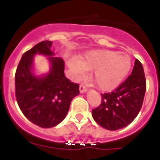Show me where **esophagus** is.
I'll use <instances>...</instances> for the list:
<instances>
[{"label": "esophagus", "instance_id": "34e87169", "mask_svg": "<svg viewBox=\"0 0 160 160\" xmlns=\"http://www.w3.org/2000/svg\"><path fill=\"white\" fill-rule=\"evenodd\" d=\"M86 91H87V88L85 87L84 85H80V92L81 93V94H83V93H85Z\"/></svg>", "mask_w": 160, "mask_h": 160}]
</instances>
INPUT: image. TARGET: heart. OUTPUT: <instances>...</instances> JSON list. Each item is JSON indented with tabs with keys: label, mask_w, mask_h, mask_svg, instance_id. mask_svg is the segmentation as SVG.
<instances>
[{
	"label": "heart",
	"mask_w": 160,
	"mask_h": 160,
	"mask_svg": "<svg viewBox=\"0 0 160 160\" xmlns=\"http://www.w3.org/2000/svg\"><path fill=\"white\" fill-rule=\"evenodd\" d=\"M75 79L84 77L87 70H92V77L101 90H114L126 78L131 69V59L128 55L109 50H94L80 55L77 60L67 62Z\"/></svg>",
	"instance_id": "1"
}]
</instances>
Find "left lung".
<instances>
[{
	"label": "left lung",
	"mask_w": 160,
	"mask_h": 160,
	"mask_svg": "<svg viewBox=\"0 0 160 160\" xmlns=\"http://www.w3.org/2000/svg\"><path fill=\"white\" fill-rule=\"evenodd\" d=\"M146 90L143 65L135 60L131 75L116 90L102 94L101 104L92 110L93 119L109 130L129 125L141 109Z\"/></svg>",
	"instance_id": "1"
}]
</instances>
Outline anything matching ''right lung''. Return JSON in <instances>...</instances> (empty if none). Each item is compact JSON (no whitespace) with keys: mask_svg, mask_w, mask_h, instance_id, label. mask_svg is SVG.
<instances>
[{"mask_svg":"<svg viewBox=\"0 0 160 160\" xmlns=\"http://www.w3.org/2000/svg\"><path fill=\"white\" fill-rule=\"evenodd\" d=\"M52 41H44L24 53L16 69V96L27 119L41 128H51L65 119L73 98L80 94L79 85L65 76V62L54 56ZM46 56L50 70L38 75L34 55Z\"/></svg>","mask_w":160,"mask_h":160,"instance_id":"obj_1","label":"right lung"}]
</instances>
